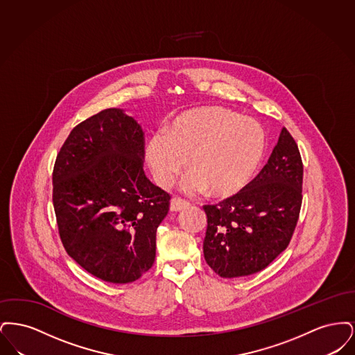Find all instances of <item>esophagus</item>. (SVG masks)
<instances>
[{
    "label": "esophagus",
    "mask_w": 355,
    "mask_h": 355,
    "mask_svg": "<svg viewBox=\"0 0 355 355\" xmlns=\"http://www.w3.org/2000/svg\"><path fill=\"white\" fill-rule=\"evenodd\" d=\"M189 206V202L182 200V198H178V197H174L171 201H170V210L171 211H180L182 210L184 207Z\"/></svg>",
    "instance_id": "obj_1"
}]
</instances>
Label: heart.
<instances>
[{
  "label": "heart",
  "mask_w": 355,
  "mask_h": 355,
  "mask_svg": "<svg viewBox=\"0 0 355 355\" xmlns=\"http://www.w3.org/2000/svg\"><path fill=\"white\" fill-rule=\"evenodd\" d=\"M263 149L265 133L258 121L220 106H205L178 116L168 126V135H153L146 158L159 185H173L187 161L191 173L184 181L186 191L209 189L211 196L223 198L248 185Z\"/></svg>",
  "instance_id": "heart-1"
}]
</instances>
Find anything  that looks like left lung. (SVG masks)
I'll return each mask as SVG.
<instances>
[{
  "instance_id": "obj_1",
  "label": "left lung",
  "mask_w": 355,
  "mask_h": 355,
  "mask_svg": "<svg viewBox=\"0 0 355 355\" xmlns=\"http://www.w3.org/2000/svg\"><path fill=\"white\" fill-rule=\"evenodd\" d=\"M304 164L293 135L282 129L268 164L234 196L203 205L206 263L222 278L263 270L294 234L302 206Z\"/></svg>"
}]
</instances>
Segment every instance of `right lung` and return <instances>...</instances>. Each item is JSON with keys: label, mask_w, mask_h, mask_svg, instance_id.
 Masks as SVG:
<instances>
[{"label": "right lung", "mask_w": 355, "mask_h": 355, "mask_svg": "<svg viewBox=\"0 0 355 355\" xmlns=\"http://www.w3.org/2000/svg\"><path fill=\"white\" fill-rule=\"evenodd\" d=\"M141 125L121 109L78 123L57 154L53 206L67 253L87 272L129 284L155 259V233L170 194L144 173Z\"/></svg>", "instance_id": "1"}]
</instances>
